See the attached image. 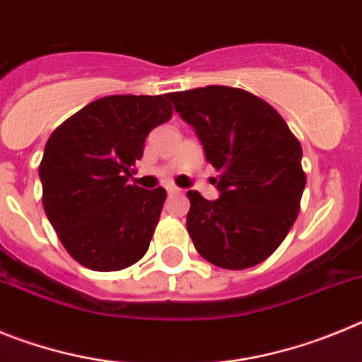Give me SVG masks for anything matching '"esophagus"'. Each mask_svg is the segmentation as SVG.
Listing matches in <instances>:
<instances>
[{
	"label": "esophagus",
	"mask_w": 362,
	"mask_h": 362,
	"mask_svg": "<svg viewBox=\"0 0 362 362\" xmlns=\"http://www.w3.org/2000/svg\"><path fill=\"white\" fill-rule=\"evenodd\" d=\"M166 192L170 194V196H174V194H181V188L174 187V185H170V187H166Z\"/></svg>",
	"instance_id": "obj_1"
}]
</instances>
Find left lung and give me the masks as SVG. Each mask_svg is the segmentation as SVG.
<instances>
[{"mask_svg": "<svg viewBox=\"0 0 362 362\" xmlns=\"http://www.w3.org/2000/svg\"><path fill=\"white\" fill-rule=\"evenodd\" d=\"M166 98L219 170L217 199L187 192V228L196 250L226 270L263 263L299 212L306 185L299 141L276 108L241 88L210 85Z\"/></svg>", "mask_w": 362, "mask_h": 362, "instance_id": "left-lung-1", "label": "left lung"}]
</instances>
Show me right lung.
<instances>
[{"instance_id": "1", "label": "right lung", "mask_w": 362, "mask_h": 362, "mask_svg": "<svg viewBox=\"0 0 362 362\" xmlns=\"http://www.w3.org/2000/svg\"><path fill=\"white\" fill-rule=\"evenodd\" d=\"M165 95H107L62 123L40 165L43 209L70 255L95 272H116L146 254L166 190L129 183L145 139L166 123Z\"/></svg>"}]
</instances>
